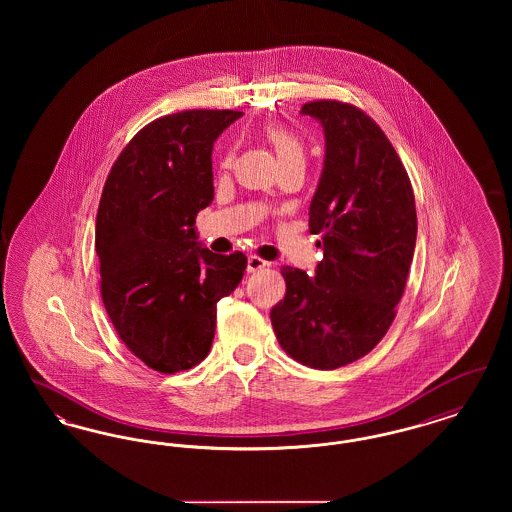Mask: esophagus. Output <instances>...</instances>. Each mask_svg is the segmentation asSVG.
Instances as JSON below:
<instances>
[{"label":"esophagus","instance_id":"34e87169","mask_svg":"<svg viewBox=\"0 0 512 512\" xmlns=\"http://www.w3.org/2000/svg\"><path fill=\"white\" fill-rule=\"evenodd\" d=\"M265 267H268L267 261H263V259L255 257V255H251V257L247 259V272H257V270H261V268Z\"/></svg>","mask_w":512,"mask_h":512}]
</instances>
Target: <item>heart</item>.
<instances>
[{
    "instance_id": "heart-1",
    "label": "heart",
    "mask_w": 512,
    "mask_h": 512,
    "mask_svg": "<svg viewBox=\"0 0 512 512\" xmlns=\"http://www.w3.org/2000/svg\"><path fill=\"white\" fill-rule=\"evenodd\" d=\"M265 136L280 163L286 159H292V157H303V144L290 128L272 124V126H268Z\"/></svg>"
}]
</instances>
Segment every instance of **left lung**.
<instances>
[{
	"mask_svg": "<svg viewBox=\"0 0 512 512\" xmlns=\"http://www.w3.org/2000/svg\"><path fill=\"white\" fill-rule=\"evenodd\" d=\"M301 115L324 132V167L309 207L324 259L311 278L282 268L286 295L270 322L297 363L334 370L365 357L388 332L413 263L416 209L399 155L361 109L313 101Z\"/></svg>",
	"mask_w": 512,
	"mask_h": 512,
	"instance_id": "1",
	"label": "left lung"
}]
</instances>
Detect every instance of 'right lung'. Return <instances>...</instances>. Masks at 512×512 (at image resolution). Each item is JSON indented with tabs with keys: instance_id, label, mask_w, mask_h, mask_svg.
Returning a JSON list of instances; mask_svg holds the SVG:
<instances>
[{
	"instance_id": "1",
	"label": "right lung",
	"mask_w": 512,
	"mask_h": 512,
	"mask_svg": "<svg viewBox=\"0 0 512 512\" xmlns=\"http://www.w3.org/2000/svg\"><path fill=\"white\" fill-rule=\"evenodd\" d=\"M240 111H182L142 128L107 176L96 253L101 297L124 345L172 374L211 351L217 303L244 278V253L217 255L197 238L211 205L213 146Z\"/></svg>"
}]
</instances>
